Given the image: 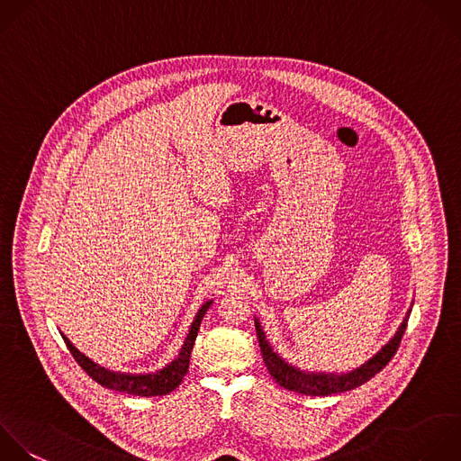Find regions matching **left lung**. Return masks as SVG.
I'll list each match as a JSON object with an SVG mask.
<instances>
[{
  "label": "left lung",
  "mask_w": 461,
  "mask_h": 461,
  "mask_svg": "<svg viewBox=\"0 0 461 461\" xmlns=\"http://www.w3.org/2000/svg\"><path fill=\"white\" fill-rule=\"evenodd\" d=\"M409 313L405 315L403 322L400 324L396 335L373 357L369 358L366 364H362L360 367L353 369L351 373L346 375H315V373H303L292 366H288L286 362H283L268 346L263 330L259 328V322H256V333H258V340H259V348H261V355H263V362L268 369V373L272 375V378L285 389L288 391H295L301 394H310V396H328V394H335V393H344L349 389H355L358 385H362L364 382H367L369 378H373L376 373H380L387 362L394 357L400 340L405 333L407 328V321H409Z\"/></svg>",
  "instance_id": "1"
}]
</instances>
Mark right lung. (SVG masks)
Masks as SVG:
<instances>
[{
  "label": "right lung",
  "instance_id": "right-lung-1",
  "mask_svg": "<svg viewBox=\"0 0 461 461\" xmlns=\"http://www.w3.org/2000/svg\"><path fill=\"white\" fill-rule=\"evenodd\" d=\"M209 306H211V303H205L200 308L194 322L191 324V331L182 346L178 358H175L167 367H164L157 373H151V375H124V373L106 371L104 367H99L97 364L88 360L85 355H81L70 344V340L67 337H63V339H65L67 348L70 349L72 357L76 358V362L83 367V371L88 373V376H92L103 387H108L112 391H119V393L135 394V396H162V394L175 391L180 385V382L184 380L185 373L189 371V357H191L202 319H203L205 312L209 310Z\"/></svg>",
  "mask_w": 461,
  "mask_h": 461
}]
</instances>
